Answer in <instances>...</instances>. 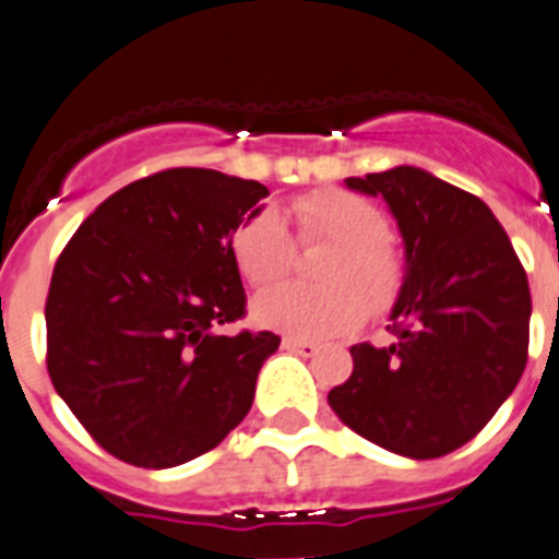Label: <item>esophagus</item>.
Listing matches in <instances>:
<instances>
[{"mask_svg":"<svg viewBox=\"0 0 559 559\" xmlns=\"http://www.w3.org/2000/svg\"><path fill=\"white\" fill-rule=\"evenodd\" d=\"M283 349H288V353H296V355H302V358H313V355L319 353V344H313V341L294 338V335H285V338H283Z\"/></svg>","mask_w":559,"mask_h":559,"instance_id":"esophagus-1","label":"esophagus"}]
</instances>
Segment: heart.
<instances>
[{
	"label": "heart",
	"mask_w": 559,
	"mask_h": 559,
	"mask_svg": "<svg viewBox=\"0 0 559 559\" xmlns=\"http://www.w3.org/2000/svg\"><path fill=\"white\" fill-rule=\"evenodd\" d=\"M302 240H328L319 276L328 285L283 283L251 302L260 328L302 341L347 335L367 313H386L406 283V257L386 235L389 221L378 204L349 190H316L290 204ZM231 260L246 283H274L290 269L294 243L274 210L251 212L231 231Z\"/></svg>",
	"instance_id": "heart-1"
}]
</instances>
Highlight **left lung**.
Returning <instances> with one entry per match:
<instances>
[{"label": "left lung", "instance_id": "8db88e82", "mask_svg": "<svg viewBox=\"0 0 559 559\" xmlns=\"http://www.w3.org/2000/svg\"><path fill=\"white\" fill-rule=\"evenodd\" d=\"M386 201L406 251L389 347L355 344L353 374L328 394L344 426L397 456L471 442L526 367V271L490 206L423 167L344 179Z\"/></svg>", "mask_w": 559, "mask_h": 559}]
</instances>
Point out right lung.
Returning a JSON list of instances; mask_svg holds the SVG:
<instances>
[{"label":"right lung","instance_id":"obj_1","mask_svg":"<svg viewBox=\"0 0 559 559\" xmlns=\"http://www.w3.org/2000/svg\"><path fill=\"white\" fill-rule=\"evenodd\" d=\"M265 195L260 181L206 167L153 173L108 195L58 257L49 378L111 456L176 467L249 414L280 338L221 324L246 308L231 231Z\"/></svg>","mask_w":559,"mask_h":559}]
</instances>
